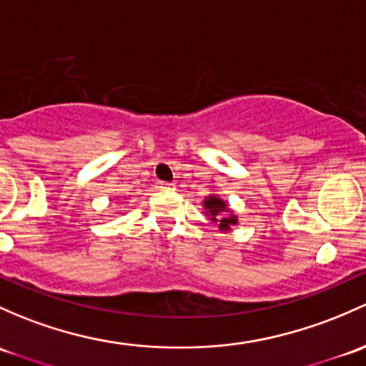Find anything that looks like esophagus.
Instances as JSON below:
<instances>
[{"mask_svg": "<svg viewBox=\"0 0 366 366\" xmlns=\"http://www.w3.org/2000/svg\"><path fill=\"white\" fill-rule=\"evenodd\" d=\"M159 189H163V191H173V189H175V184H172V182H161V184H159Z\"/></svg>", "mask_w": 366, "mask_h": 366, "instance_id": "obj_1", "label": "esophagus"}]
</instances>
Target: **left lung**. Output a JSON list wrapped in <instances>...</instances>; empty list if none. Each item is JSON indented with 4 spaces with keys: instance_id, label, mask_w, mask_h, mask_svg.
Masks as SVG:
<instances>
[{
    "instance_id": "left-lung-1",
    "label": "left lung",
    "mask_w": 366,
    "mask_h": 366,
    "mask_svg": "<svg viewBox=\"0 0 366 366\" xmlns=\"http://www.w3.org/2000/svg\"><path fill=\"white\" fill-rule=\"evenodd\" d=\"M203 209H205V215L210 219V222H215L221 232H229L232 226H237L238 217L229 209L228 203L219 198V196H207L203 199Z\"/></svg>"
}]
</instances>
